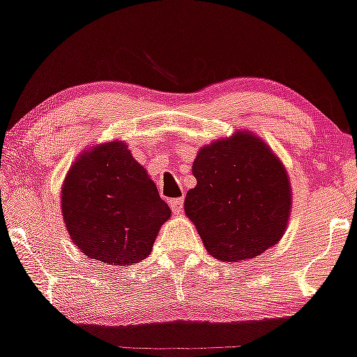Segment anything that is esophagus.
Returning <instances> with one entry per match:
<instances>
[{
    "label": "esophagus",
    "instance_id": "obj_1",
    "mask_svg": "<svg viewBox=\"0 0 357 357\" xmlns=\"http://www.w3.org/2000/svg\"><path fill=\"white\" fill-rule=\"evenodd\" d=\"M183 203H184L183 198L169 199V206H171V210H173L174 215H179V213L183 211Z\"/></svg>",
    "mask_w": 357,
    "mask_h": 357
}]
</instances>
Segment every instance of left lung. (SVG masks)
<instances>
[{"label": "left lung", "mask_w": 357, "mask_h": 357, "mask_svg": "<svg viewBox=\"0 0 357 357\" xmlns=\"http://www.w3.org/2000/svg\"><path fill=\"white\" fill-rule=\"evenodd\" d=\"M184 213L206 252L221 261L255 258L282 240L292 210L284 162L261 137L236 130L203 146Z\"/></svg>", "instance_id": "1"}]
</instances>
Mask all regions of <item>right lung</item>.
<instances>
[{
	"mask_svg": "<svg viewBox=\"0 0 357 357\" xmlns=\"http://www.w3.org/2000/svg\"><path fill=\"white\" fill-rule=\"evenodd\" d=\"M60 202L75 247L119 267L144 260L171 216L144 166L121 139L93 144L73 161Z\"/></svg>",
	"mask_w": 357,
	"mask_h": 357,
	"instance_id": "obj_1",
	"label": "right lung"
}]
</instances>
